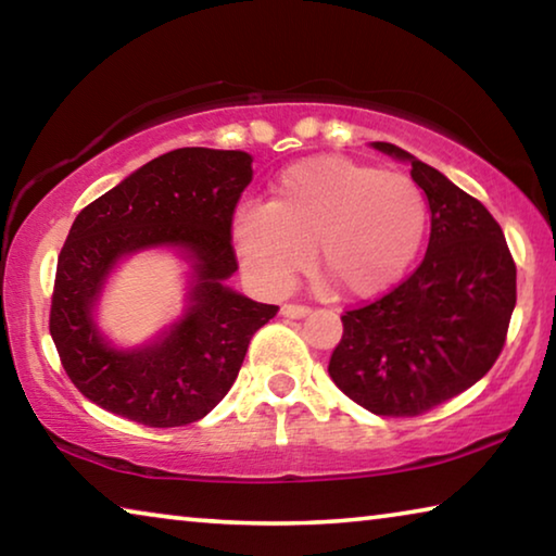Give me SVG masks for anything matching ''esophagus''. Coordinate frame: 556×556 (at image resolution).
<instances>
[{"instance_id": "esophagus-1", "label": "esophagus", "mask_w": 556, "mask_h": 556, "mask_svg": "<svg viewBox=\"0 0 556 556\" xmlns=\"http://www.w3.org/2000/svg\"><path fill=\"white\" fill-rule=\"evenodd\" d=\"M308 312H312V308L304 306V304H285V306H281V316H287V318H301V316H306Z\"/></svg>"}]
</instances>
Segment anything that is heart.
I'll return each instance as SVG.
<instances>
[{
  "mask_svg": "<svg viewBox=\"0 0 556 556\" xmlns=\"http://www.w3.org/2000/svg\"><path fill=\"white\" fill-rule=\"evenodd\" d=\"M429 205L409 176L343 156L287 166L267 205L240 208L232 242L252 279L291 287L314 250V265L338 294L370 299L388 291L425 242Z\"/></svg>",
  "mask_w": 556,
  "mask_h": 556,
  "instance_id": "obj_1",
  "label": "heart"
}]
</instances>
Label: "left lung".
<instances>
[{
  "label": "left lung",
  "instance_id": "8db88e82",
  "mask_svg": "<svg viewBox=\"0 0 556 556\" xmlns=\"http://www.w3.org/2000/svg\"><path fill=\"white\" fill-rule=\"evenodd\" d=\"M372 147L412 162L431 211L429 248L407 279L341 316L328 375L372 414L419 417L495 365L517 301V267L481 201L404 149Z\"/></svg>",
  "mask_w": 556,
  "mask_h": 556
}]
</instances>
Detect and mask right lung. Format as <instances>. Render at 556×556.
I'll return each instance as SVG.
<instances>
[{
	"label": "right lung",
	"instance_id": "obj_1",
	"mask_svg": "<svg viewBox=\"0 0 556 556\" xmlns=\"http://www.w3.org/2000/svg\"><path fill=\"white\" fill-rule=\"evenodd\" d=\"M250 181V154L184 147L137 168L73 220L55 267L49 328L65 375L98 407L168 429L203 419L228 394L252 336L279 312L225 287L238 269L232 218ZM152 243L192 252V304L159 344L115 352L89 308L111 265Z\"/></svg>",
	"mask_w": 556,
	"mask_h": 556
}]
</instances>
